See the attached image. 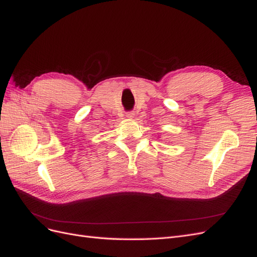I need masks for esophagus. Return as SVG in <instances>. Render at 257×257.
<instances>
[{
  "instance_id": "esophagus-1",
  "label": "esophagus",
  "mask_w": 257,
  "mask_h": 257,
  "mask_svg": "<svg viewBox=\"0 0 257 257\" xmlns=\"http://www.w3.org/2000/svg\"><path fill=\"white\" fill-rule=\"evenodd\" d=\"M125 116H127V118H129V119H133L134 116H135V112H127Z\"/></svg>"
}]
</instances>
